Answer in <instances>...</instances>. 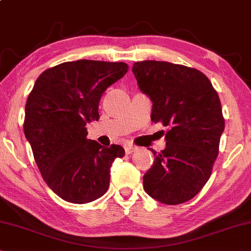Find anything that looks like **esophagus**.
Segmentation results:
<instances>
[{"label":"esophagus","mask_w":251,"mask_h":251,"mask_svg":"<svg viewBox=\"0 0 251 251\" xmlns=\"http://www.w3.org/2000/svg\"><path fill=\"white\" fill-rule=\"evenodd\" d=\"M136 147L135 146H132V145H126L125 146V151H126V153H127V155H131L132 152H134V151H136Z\"/></svg>","instance_id":"34e87169"}]
</instances>
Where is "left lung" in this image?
<instances>
[{
    "label": "left lung",
    "mask_w": 251,
    "mask_h": 251,
    "mask_svg": "<svg viewBox=\"0 0 251 251\" xmlns=\"http://www.w3.org/2000/svg\"><path fill=\"white\" fill-rule=\"evenodd\" d=\"M138 86L152 102L151 120L169 127L166 147L143 176L146 193L164 204L189 201L211 176L225 120L212 83L196 69L169 62L133 64Z\"/></svg>",
    "instance_id": "obj_1"
}]
</instances>
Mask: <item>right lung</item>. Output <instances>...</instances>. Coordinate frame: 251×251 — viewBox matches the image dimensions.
<instances>
[{"label": "right lung", "instance_id": "1", "mask_svg": "<svg viewBox=\"0 0 251 251\" xmlns=\"http://www.w3.org/2000/svg\"><path fill=\"white\" fill-rule=\"evenodd\" d=\"M127 70L123 62H65L42 72L28 95L25 136L43 180L66 202L85 204L104 195L113 160L125 155L122 146L87 139L85 126L99 119L102 94Z\"/></svg>", "mask_w": 251, "mask_h": 251}]
</instances>
